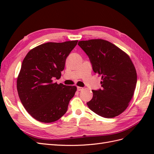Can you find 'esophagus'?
Segmentation results:
<instances>
[{"label":"esophagus","mask_w":154,"mask_h":154,"mask_svg":"<svg viewBox=\"0 0 154 154\" xmlns=\"http://www.w3.org/2000/svg\"><path fill=\"white\" fill-rule=\"evenodd\" d=\"M83 89V87H77V91H82Z\"/></svg>","instance_id":"esophagus-1"}]
</instances>
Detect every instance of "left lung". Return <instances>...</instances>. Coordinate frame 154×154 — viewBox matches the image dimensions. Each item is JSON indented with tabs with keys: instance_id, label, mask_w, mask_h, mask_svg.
<instances>
[{
	"instance_id": "obj_1",
	"label": "left lung",
	"mask_w": 154,
	"mask_h": 154,
	"mask_svg": "<svg viewBox=\"0 0 154 154\" xmlns=\"http://www.w3.org/2000/svg\"><path fill=\"white\" fill-rule=\"evenodd\" d=\"M78 45L89 57L93 71L102 79V89L92 90L93 97L87 106L106 119L119 116L128 106L136 89L137 73L132 60L106 40L80 41Z\"/></svg>"
}]
</instances>
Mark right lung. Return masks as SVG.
<instances>
[{
	"label": "right lung",
	"mask_w": 154,
	"mask_h": 154,
	"mask_svg": "<svg viewBox=\"0 0 154 154\" xmlns=\"http://www.w3.org/2000/svg\"><path fill=\"white\" fill-rule=\"evenodd\" d=\"M77 42L41 44L29 51L23 60L17 91L23 106L35 120L50 123L67 112L77 87L57 84L54 79L61 77L66 58Z\"/></svg>",
	"instance_id": "1"
}]
</instances>
